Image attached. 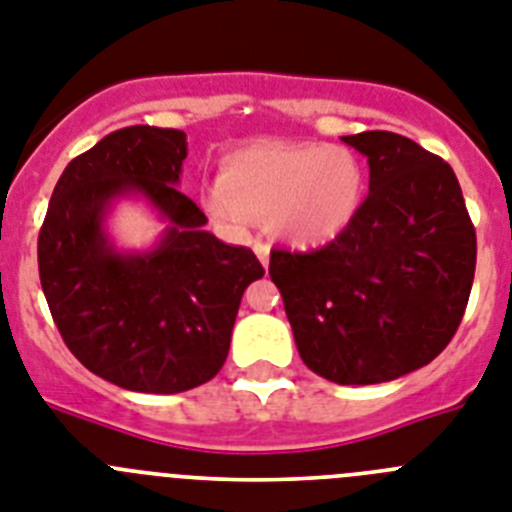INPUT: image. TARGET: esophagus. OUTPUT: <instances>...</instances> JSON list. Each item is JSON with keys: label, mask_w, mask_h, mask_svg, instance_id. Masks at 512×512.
I'll list each match as a JSON object with an SVG mask.
<instances>
[{"label": "esophagus", "mask_w": 512, "mask_h": 512, "mask_svg": "<svg viewBox=\"0 0 512 512\" xmlns=\"http://www.w3.org/2000/svg\"><path fill=\"white\" fill-rule=\"evenodd\" d=\"M253 253L259 256L261 264H269V246H266V243H253Z\"/></svg>", "instance_id": "esophagus-1"}]
</instances>
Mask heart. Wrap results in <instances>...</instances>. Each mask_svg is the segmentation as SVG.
<instances>
[{
  "label": "heart",
  "mask_w": 512,
  "mask_h": 512,
  "mask_svg": "<svg viewBox=\"0 0 512 512\" xmlns=\"http://www.w3.org/2000/svg\"><path fill=\"white\" fill-rule=\"evenodd\" d=\"M368 176L352 150L329 142H251L220 160L202 207L222 230L246 238L256 222L295 248H323L360 217Z\"/></svg>",
  "instance_id": "1"
}]
</instances>
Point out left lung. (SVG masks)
I'll list each match as a JSON object with an SVG mask.
<instances>
[{"label":"left lung","instance_id":"8db88e82","mask_svg":"<svg viewBox=\"0 0 512 512\" xmlns=\"http://www.w3.org/2000/svg\"><path fill=\"white\" fill-rule=\"evenodd\" d=\"M342 142L368 157L360 217L318 251H272L269 277L305 365L339 386H370L448 347L469 303L476 233L438 155L393 131Z\"/></svg>","mask_w":512,"mask_h":512}]
</instances>
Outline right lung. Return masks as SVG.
I'll use <instances>...</instances> for the list:
<instances>
[{
	"label": "right lung",
	"mask_w": 512,
	"mask_h": 512,
	"mask_svg": "<svg viewBox=\"0 0 512 512\" xmlns=\"http://www.w3.org/2000/svg\"><path fill=\"white\" fill-rule=\"evenodd\" d=\"M186 134L126 126L64 168L38 235V272L56 329L90 373L126 391L181 393L227 360L240 298L264 266L204 230L178 191ZM139 198L164 222L150 249H119L107 217Z\"/></svg>",
	"instance_id": "add662e5"
}]
</instances>
